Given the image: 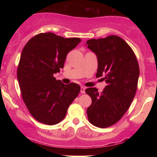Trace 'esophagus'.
I'll return each instance as SVG.
<instances>
[{
	"mask_svg": "<svg viewBox=\"0 0 157 157\" xmlns=\"http://www.w3.org/2000/svg\"><path fill=\"white\" fill-rule=\"evenodd\" d=\"M85 90H86V87H83V86H82L80 89V92L81 94H84L85 93Z\"/></svg>",
	"mask_w": 157,
	"mask_h": 157,
	"instance_id": "34e87169",
	"label": "esophagus"
}]
</instances>
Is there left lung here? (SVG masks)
Returning a JSON list of instances; mask_svg holds the SVG:
<instances>
[{
    "instance_id": "8db88e82",
    "label": "left lung",
    "mask_w": 157,
    "mask_h": 157,
    "mask_svg": "<svg viewBox=\"0 0 157 157\" xmlns=\"http://www.w3.org/2000/svg\"><path fill=\"white\" fill-rule=\"evenodd\" d=\"M88 48L98 60L97 77H103L107 86L102 92L89 88L86 92L92 102L87 109L89 121L99 128H108L121 119L130 107L137 89L140 67L134 51L117 35L91 39Z\"/></svg>"
}]
</instances>
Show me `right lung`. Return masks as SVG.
<instances>
[{"mask_svg": "<svg viewBox=\"0 0 157 157\" xmlns=\"http://www.w3.org/2000/svg\"><path fill=\"white\" fill-rule=\"evenodd\" d=\"M81 42L52 32L32 37L23 48L17 77L25 105L37 121L48 125L62 121L80 87L56 80L54 74L63 68L67 54Z\"/></svg>", "mask_w": 157, "mask_h": 157, "instance_id": "1", "label": "right lung"}]
</instances>
